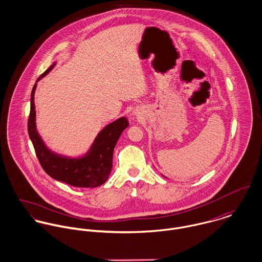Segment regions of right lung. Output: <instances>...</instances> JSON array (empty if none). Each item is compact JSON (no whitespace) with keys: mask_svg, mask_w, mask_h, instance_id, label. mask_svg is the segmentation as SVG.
I'll return each mask as SVG.
<instances>
[{"mask_svg":"<svg viewBox=\"0 0 262 262\" xmlns=\"http://www.w3.org/2000/svg\"><path fill=\"white\" fill-rule=\"evenodd\" d=\"M54 66L46 70L37 81L47 75ZM36 83L31 92V106L28 118V134L34 146L38 161L44 171L52 179L75 187H96L105 184L113 166V152L122 132L129 122L122 117L106 126L97 136L89 153L82 158L72 159L62 157L48 149L41 140L35 126L34 93Z\"/></svg>","mask_w":262,"mask_h":262,"instance_id":"add662e5","label":"right lung"}]
</instances>
